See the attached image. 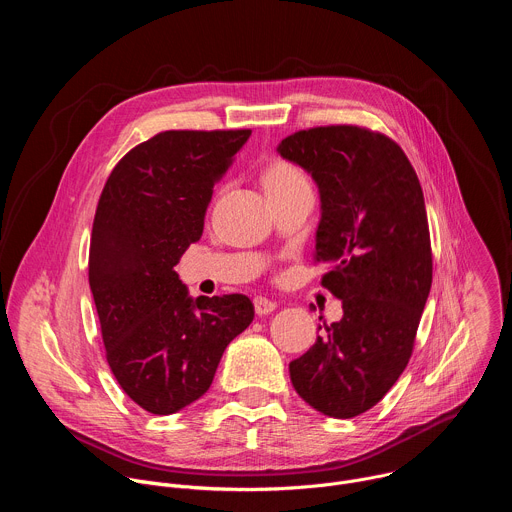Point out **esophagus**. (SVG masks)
Wrapping results in <instances>:
<instances>
[{"label": "esophagus", "mask_w": 512, "mask_h": 512, "mask_svg": "<svg viewBox=\"0 0 512 512\" xmlns=\"http://www.w3.org/2000/svg\"><path fill=\"white\" fill-rule=\"evenodd\" d=\"M253 304H255L257 316H267V314H271L277 308V304L273 300H267V298H261V296H257L253 300Z\"/></svg>", "instance_id": "esophagus-1"}]
</instances>
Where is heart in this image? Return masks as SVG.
I'll use <instances>...</instances> for the list:
<instances>
[{"label": "heart", "mask_w": 512, "mask_h": 512, "mask_svg": "<svg viewBox=\"0 0 512 512\" xmlns=\"http://www.w3.org/2000/svg\"><path fill=\"white\" fill-rule=\"evenodd\" d=\"M263 186L267 194H273V192L308 186V180H306V174L296 164H291L287 160H275L263 172Z\"/></svg>", "instance_id": "1"}]
</instances>
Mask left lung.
Wrapping results in <instances>:
<instances>
[{"label":"left lung","instance_id":"left-lung-1","mask_svg":"<svg viewBox=\"0 0 512 512\" xmlns=\"http://www.w3.org/2000/svg\"><path fill=\"white\" fill-rule=\"evenodd\" d=\"M277 152L320 188L314 261L330 267L322 285L344 312L289 377L316 411L350 419L387 395L413 352L433 271L423 190L399 143L367 127L302 129Z\"/></svg>","mask_w":512,"mask_h":512}]
</instances>
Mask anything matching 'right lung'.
Listing matches in <instances>:
<instances>
[{
	"label": "right lung",
	"mask_w": 512,
	"mask_h": 512,
	"mask_svg": "<svg viewBox=\"0 0 512 512\" xmlns=\"http://www.w3.org/2000/svg\"><path fill=\"white\" fill-rule=\"evenodd\" d=\"M251 129H172L135 145L101 192L89 283L105 356L141 409L170 415L200 399L229 342L255 316L243 294L192 300L174 265L200 239L214 184Z\"/></svg>",
	"instance_id": "obj_1"
}]
</instances>
